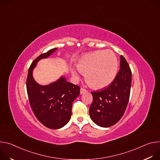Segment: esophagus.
Returning <instances> with one entry per match:
<instances>
[{"label": "esophagus", "instance_id": "34e87169", "mask_svg": "<svg viewBox=\"0 0 160 160\" xmlns=\"http://www.w3.org/2000/svg\"><path fill=\"white\" fill-rule=\"evenodd\" d=\"M86 92H87V90L86 89H85L83 88H80V94H83V93H85Z\"/></svg>", "mask_w": 160, "mask_h": 160}]
</instances>
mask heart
I'll return each mask as SVG.
<instances>
[{
    "label": "heart",
    "mask_w": 160,
    "mask_h": 160,
    "mask_svg": "<svg viewBox=\"0 0 160 160\" xmlns=\"http://www.w3.org/2000/svg\"><path fill=\"white\" fill-rule=\"evenodd\" d=\"M78 71L85 75L88 85L96 89L106 87L115 79L118 72V61L111 51H97L83 56L77 63ZM72 75L78 78L72 70Z\"/></svg>",
    "instance_id": "obj_1"
}]
</instances>
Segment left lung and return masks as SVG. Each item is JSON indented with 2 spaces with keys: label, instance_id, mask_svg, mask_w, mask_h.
I'll return each mask as SVG.
<instances>
[{
  "label": "left lung",
  "instance_id": "1",
  "mask_svg": "<svg viewBox=\"0 0 160 160\" xmlns=\"http://www.w3.org/2000/svg\"><path fill=\"white\" fill-rule=\"evenodd\" d=\"M132 72L125 58L120 56V69L112 83L104 88L91 92L93 101L89 109L90 117L98 125L109 127L123 117L130 94Z\"/></svg>",
  "mask_w": 160,
  "mask_h": 160
}]
</instances>
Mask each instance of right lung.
<instances>
[{"label": "right lung", "instance_id": "obj_1", "mask_svg": "<svg viewBox=\"0 0 160 160\" xmlns=\"http://www.w3.org/2000/svg\"><path fill=\"white\" fill-rule=\"evenodd\" d=\"M54 48L40 54L31 64L27 79L29 102L35 116L44 126L59 129L70 121L74 100L80 94V87L66 81L64 77L48 85L38 84L33 78V70L37 62L55 52Z\"/></svg>", "mask_w": 160, "mask_h": 160}]
</instances>
